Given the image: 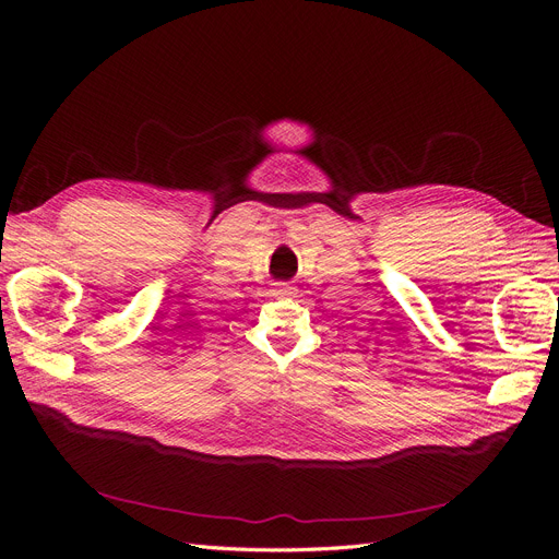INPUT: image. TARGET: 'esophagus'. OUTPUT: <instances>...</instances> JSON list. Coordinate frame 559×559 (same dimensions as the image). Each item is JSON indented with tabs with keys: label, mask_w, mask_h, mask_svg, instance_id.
<instances>
[{
	"label": "esophagus",
	"mask_w": 559,
	"mask_h": 559,
	"mask_svg": "<svg viewBox=\"0 0 559 559\" xmlns=\"http://www.w3.org/2000/svg\"><path fill=\"white\" fill-rule=\"evenodd\" d=\"M274 295L276 297H292V295H295V287H292L289 283H276Z\"/></svg>",
	"instance_id": "34e87169"
}]
</instances>
